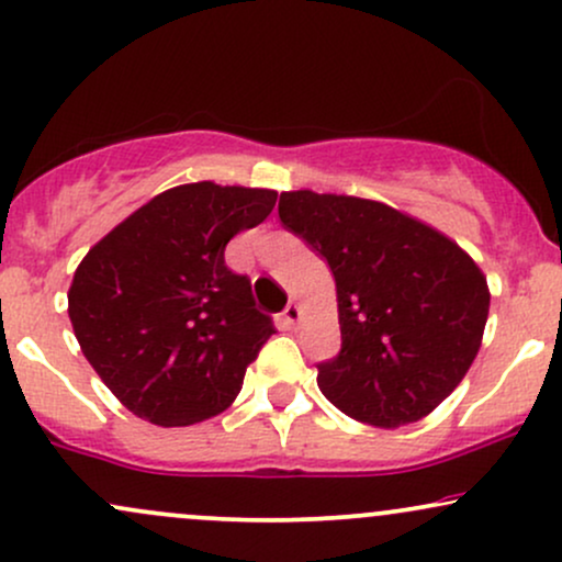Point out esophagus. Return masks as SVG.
<instances>
[{
  "label": "esophagus",
  "mask_w": 562,
  "mask_h": 562,
  "mask_svg": "<svg viewBox=\"0 0 562 562\" xmlns=\"http://www.w3.org/2000/svg\"><path fill=\"white\" fill-rule=\"evenodd\" d=\"M299 319H301V306L299 303H288V308L282 311V322H285L288 327H295Z\"/></svg>",
  "instance_id": "34e87169"
}]
</instances>
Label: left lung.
I'll return each mask as SVG.
<instances>
[{
	"instance_id": "obj_1",
	"label": "left lung",
	"mask_w": 562,
	"mask_h": 562,
	"mask_svg": "<svg viewBox=\"0 0 562 562\" xmlns=\"http://www.w3.org/2000/svg\"><path fill=\"white\" fill-rule=\"evenodd\" d=\"M277 212L335 277L342 348L316 367L324 397L371 427L429 416L482 346L490 288L476 261L382 201L288 191Z\"/></svg>"
}]
</instances>
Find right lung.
Wrapping results in <instances>:
<instances>
[{"instance_id":"1","label":"right lung","mask_w":562,"mask_h":562,"mask_svg":"<svg viewBox=\"0 0 562 562\" xmlns=\"http://www.w3.org/2000/svg\"><path fill=\"white\" fill-rule=\"evenodd\" d=\"M277 201L267 188L188 182L154 195L83 256L67 314L101 382L131 414L188 427L238 397L274 335L251 280L225 263L240 229Z\"/></svg>"}]
</instances>
